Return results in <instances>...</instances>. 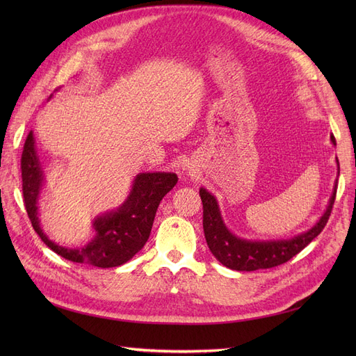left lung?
I'll return each mask as SVG.
<instances>
[{
  "mask_svg": "<svg viewBox=\"0 0 356 356\" xmlns=\"http://www.w3.org/2000/svg\"><path fill=\"white\" fill-rule=\"evenodd\" d=\"M330 139L332 145H336V139H334L332 135H330ZM336 163L339 178L340 166L337 157ZM337 178L336 182H334L327 208L319 220L306 232H301L289 239L258 241L245 239L234 234L224 222L217 197L207 188L202 187L199 193L203 203V232L211 252L222 266L238 272H254L260 270V268H270L286 263L289 258H293L301 250H305L322 232V229L325 227L332 209L334 199H336Z\"/></svg>",
  "mask_w": 356,
  "mask_h": 356,
  "instance_id": "8db88e82",
  "label": "left lung"
}]
</instances>
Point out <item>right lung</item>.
I'll return each mask as SVG.
<instances>
[{"instance_id": "obj_1", "label": "right lung", "mask_w": 356, "mask_h": 356, "mask_svg": "<svg viewBox=\"0 0 356 356\" xmlns=\"http://www.w3.org/2000/svg\"><path fill=\"white\" fill-rule=\"evenodd\" d=\"M177 181L178 177L174 172L138 174L124 202L115 209L96 215L93 218V239L84 246L68 248L50 241L41 229L38 202L44 188L46 174L37 153L32 131L26 138L22 153V190L32 227L51 251L65 260L101 268L122 266L143 250L149 238L159 203L175 187Z\"/></svg>"}]
</instances>
